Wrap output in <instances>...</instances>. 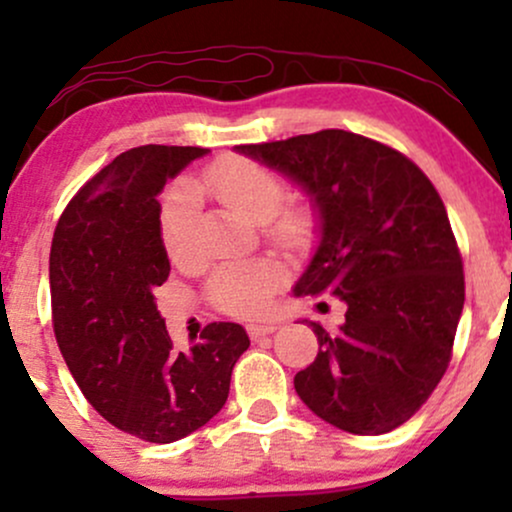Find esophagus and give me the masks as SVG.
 <instances>
[{"label": "esophagus", "instance_id": "1", "mask_svg": "<svg viewBox=\"0 0 512 512\" xmlns=\"http://www.w3.org/2000/svg\"><path fill=\"white\" fill-rule=\"evenodd\" d=\"M276 327H279L276 322H252V325H248V334L252 339H260L264 334H272Z\"/></svg>", "mask_w": 512, "mask_h": 512}]
</instances>
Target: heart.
I'll use <instances>...</instances> for the list:
<instances>
[{
    "label": "heart",
    "instance_id": "obj_1",
    "mask_svg": "<svg viewBox=\"0 0 512 512\" xmlns=\"http://www.w3.org/2000/svg\"><path fill=\"white\" fill-rule=\"evenodd\" d=\"M214 197L221 207L243 216L245 221L267 223L274 238L293 240L301 236L303 219L284 214L276 219L284 204V182L274 170L248 161V158H221L211 163L195 185H178L161 211V243L175 264L192 260V231H195L199 197ZM286 284L284 264L250 260L226 264L211 276V298L221 310L233 315H257L269 308L272 296Z\"/></svg>",
    "mask_w": 512,
    "mask_h": 512
}]
</instances>
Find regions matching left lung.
I'll list each match as a JSON object with an SVG mask.
<instances>
[{
  "mask_svg": "<svg viewBox=\"0 0 512 512\" xmlns=\"http://www.w3.org/2000/svg\"><path fill=\"white\" fill-rule=\"evenodd\" d=\"M236 151L310 199L317 245L293 296L330 293L346 305L334 332L310 322L320 351L293 378L298 397L356 436L402 426L443 378L464 305L462 257L436 187L407 156L344 129Z\"/></svg>",
  "mask_w": 512,
  "mask_h": 512,
  "instance_id": "1",
  "label": "left lung"
}]
</instances>
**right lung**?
I'll return each instance as SVG.
<instances>
[{
	"label": "right lung",
	"mask_w": 512,
	"mask_h": 512,
	"mask_svg": "<svg viewBox=\"0 0 512 512\" xmlns=\"http://www.w3.org/2000/svg\"><path fill=\"white\" fill-rule=\"evenodd\" d=\"M199 146H137L113 158L67 204L50 250L52 325L69 373L105 421L173 443L223 409L250 337L211 322L187 351L173 346L156 308L170 274L161 195Z\"/></svg>",
	"instance_id": "obj_1"
}]
</instances>
